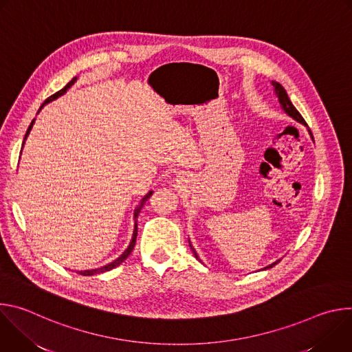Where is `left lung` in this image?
<instances>
[{
	"label": "left lung",
	"mask_w": 352,
	"mask_h": 352,
	"mask_svg": "<svg viewBox=\"0 0 352 352\" xmlns=\"http://www.w3.org/2000/svg\"><path fill=\"white\" fill-rule=\"evenodd\" d=\"M272 85H273L274 93H276V96H277V98H278V103H280L281 109L284 110V113H285L287 116H289L292 120H295L296 122H299V124H304V125L307 126V122H305V120L302 118V116H300V114L298 113V110H296V109L294 107V104L291 103V100H289V97H288V94H287L285 89H284L278 82H276V80H272ZM308 131H309V133H311V129H308ZM189 246H190V249H192V252H193L195 258H196V259H199V255L196 254V250H195V248L192 246L190 241H189ZM278 262H280V261H276V262H273L272 265L266 266V267H265V269H262V270L270 269V267L276 266Z\"/></svg>",
	"instance_id": "left-lung-1"
}]
</instances>
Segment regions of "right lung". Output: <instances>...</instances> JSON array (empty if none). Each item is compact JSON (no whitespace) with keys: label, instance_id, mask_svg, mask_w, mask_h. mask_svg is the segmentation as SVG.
<instances>
[{"label":"right lung","instance_id":"right-lung-1","mask_svg":"<svg viewBox=\"0 0 352 352\" xmlns=\"http://www.w3.org/2000/svg\"><path fill=\"white\" fill-rule=\"evenodd\" d=\"M76 76L71 80V82H68L67 83V86L65 87H63L61 90H58L57 93H54L53 96H50L45 102L40 106V109H38V111L47 104V103H50V102H53V100H56V98H58L60 96H63L64 93H67V90L76 82ZM34 121H36V118L32 121V124L29 125V128H28V131H26V135H25V139H23V144H25V140L28 139V136H29V133H30V131H32V128H33V124H34ZM23 144H22V147H23ZM152 193H153V190H150V192H147L143 197H142V200L139 202V205L136 206V209L133 210V221H135V224H133V234H132V239H131V242H129V245H128V248L124 250V252L116 259V261H113L111 263H109V265H106V266H102V267H97V269H91V270H80V272H78L79 274H82V276H94V274H100V273H106V272H110L111 269H116L117 266H120L129 255H131V252L133 250V246H135V242H136V235H138V216H139V213H140V210H142V208H143V205L147 202V199L152 196Z\"/></svg>","mask_w":352,"mask_h":352}]
</instances>
